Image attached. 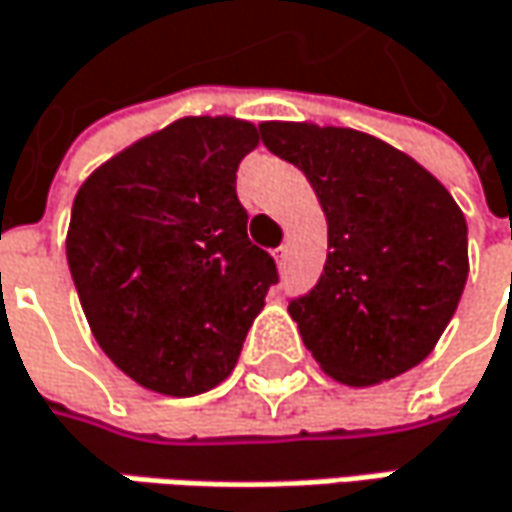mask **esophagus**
<instances>
[{"instance_id": "obj_1", "label": "esophagus", "mask_w": 512, "mask_h": 512, "mask_svg": "<svg viewBox=\"0 0 512 512\" xmlns=\"http://www.w3.org/2000/svg\"><path fill=\"white\" fill-rule=\"evenodd\" d=\"M275 260H278V266H284V260H286V246H281V249H275Z\"/></svg>"}]
</instances>
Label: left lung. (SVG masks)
I'll list each match as a JSON object with an SVG mask.
<instances>
[{
  "label": "left lung",
  "mask_w": 512,
  "mask_h": 512,
  "mask_svg": "<svg viewBox=\"0 0 512 512\" xmlns=\"http://www.w3.org/2000/svg\"><path fill=\"white\" fill-rule=\"evenodd\" d=\"M260 141L313 185L327 217L318 284L289 316L318 365L345 385H374L420 365L464 292L466 220L411 156L359 130L260 124Z\"/></svg>",
  "instance_id": "left-lung-1"
}]
</instances>
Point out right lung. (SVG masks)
<instances>
[{
    "instance_id": "1",
    "label": "right lung",
    "mask_w": 512,
    "mask_h": 512,
    "mask_svg": "<svg viewBox=\"0 0 512 512\" xmlns=\"http://www.w3.org/2000/svg\"><path fill=\"white\" fill-rule=\"evenodd\" d=\"M255 147L249 121L182 118L77 191L66 257L80 307L106 356L150 391L194 397L223 382L278 284L237 199Z\"/></svg>"
}]
</instances>
